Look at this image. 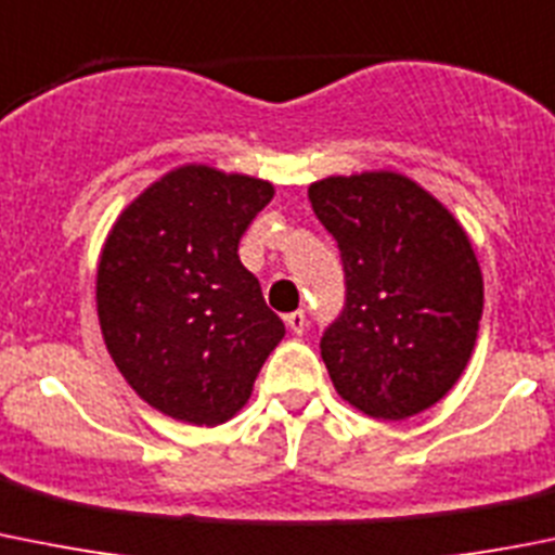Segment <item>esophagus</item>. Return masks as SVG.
<instances>
[{"mask_svg": "<svg viewBox=\"0 0 555 555\" xmlns=\"http://www.w3.org/2000/svg\"><path fill=\"white\" fill-rule=\"evenodd\" d=\"M284 322H287V327L295 333V336H304L306 325H309V320H306L304 311H289V314L284 317Z\"/></svg>", "mask_w": 555, "mask_h": 555, "instance_id": "1", "label": "esophagus"}]
</instances>
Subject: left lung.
<instances>
[{
	"mask_svg": "<svg viewBox=\"0 0 555 555\" xmlns=\"http://www.w3.org/2000/svg\"><path fill=\"white\" fill-rule=\"evenodd\" d=\"M309 201L344 262V309L320 341L338 396L376 421L434 406L480 331L469 235L437 197L387 170L322 179Z\"/></svg>",
	"mask_w": 555,
	"mask_h": 555,
	"instance_id": "left-lung-1",
	"label": "left lung"
}]
</instances>
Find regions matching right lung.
Here are the masks:
<instances>
[{"label":"right lung","instance_id":"1","mask_svg":"<svg viewBox=\"0 0 555 555\" xmlns=\"http://www.w3.org/2000/svg\"><path fill=\"white\" fill-rule=\"evenodd\" d=\"M273 186L184 165L113 224L96 268V314L138 396L192 426L230 421L284 336L238 257Z\"/></svg>","mask_w":555,"mask_h":555}]
</instances>
